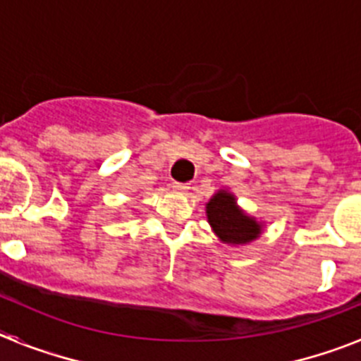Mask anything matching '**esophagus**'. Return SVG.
Wrapping results in <instances>:
<instances>
[{"mask_svg": "<svg viewBox=\"0 0 361 361\" xmlns=\"http://www.w3.org/2000/svg\"><path fill=\"white\" fill-rule=\"evenodd\" d=\"M173 191L175 193H186L188 190H190V186L188 184H183V183H173Z\"/></svg>", "mask_w": 361, "mask_h": 361, "instance_id": "34e87169", "label": "esophagus"}]
</instances>
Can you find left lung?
<instances>
[{"mask_svg": "<svg viewBox=\"0 0 361 361\" xmlns=\"http://www.w3.org/2000/svg\"><path fill=\"white\" fill-rule=\"evenodd\" d=\"M206 216L216 238L233 247L251 244L264 233L262 220L245 213L228 188L216 190L206 202Z\"/></svg>", "mask_w": 361, "mask_h": 361, "instance_id": "8db88e82", "label": "left lung"}]
</instances>
